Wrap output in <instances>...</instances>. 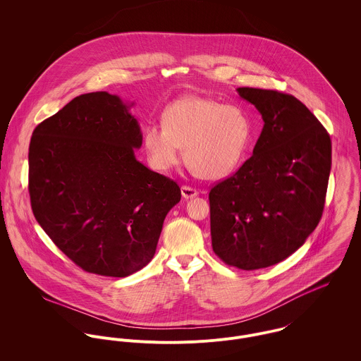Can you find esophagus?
<instances>
[{"instance_id": "34e87169", "label": "esophagus", "mask_w": 361, "mask_h": 361, "mask_svg": "<svg viewBox=\"0 0 361 361\" xmlns=\"http://www.w3.org/2000/svg\"><path fill=\"white\" fill-rule=\"evenodd\" d=\"M180 192H182V196L185 199H192V197H196L199 195V192L195 188H190V186H186V185L180 188Z\"/></svg>"}]
</instances>
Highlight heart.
Wrapping results in <instances>:
<instances>
[{"instance_id":"1","label":"heart","mask_w":361,"mask_h":361,"mask_svg":"<svg viewBox=\"0 0 361 361\" xmlns=\"http://www.w3.org/2000/svg\"><path fill=\"white\" fill-rule=\"evenodd\" d=\"M252 139L247 114L236 105L186 97L162 112V125L143 129V146L150 165L168 171L185 158L199 175L218 179L240 165Z\"/></svg>"}]
</instances>
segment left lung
I'll list each match as a JSON object with an SVG mask.
<instances>
[{
    "label": "left lung",
    "mask_w": 361,
    "mask_h": 361,
    "mask_svg": "<svg viewBox=\"0 0 361 361\" xmlns=\"http://www.w3.org/2000/svg\"><path fill=\"white\" fill-rule=\"evenodd\" d=\"M264 128L253 155L208 195L211 242L225 264L258 269L293 255L317 228L331 172V137L296 97L239 87Z\"/></svg>",
    "instance_id": "left-lung-1"
}]
</instances>
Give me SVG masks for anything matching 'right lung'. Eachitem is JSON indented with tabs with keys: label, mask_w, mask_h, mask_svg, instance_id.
<instances>
[{
	"label": "right lung",
	"mask_w": 361,
	"mask_h": 361,
	"mask_svg": "<svg viewBox=\"0 0 361 361\" xmlns=\"http://www.w3.org/2000/svg\"><path fill=\"white\" fill-rule=\"evenodd\" d=\"M142 142L129 105L106 92L75 97L33 130V214L87 272L123 278L146 267L168 211L180 200L176 182L136 159Z\"/></svg>",
	"instance_id": "1"
}]
</instances>
